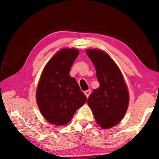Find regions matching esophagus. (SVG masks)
<instances>
[{"label":"esophagus","instance_id":"1","mask_svg":"<svg viewBox=\"0 0 159 159\" xmlns=\"http://www.w3.org/2000/svg\"><path fill=\"white\" fill-rule=\"evenodd\" d=\"M84 94L86 95V97H87V98H88V97L89 96V95L91 94V90H90V89H88V90L85 91L84 92Z\"/></svg>","mask_w":159,"mask_h":159}]
</instances>
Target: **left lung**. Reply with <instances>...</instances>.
<instances>
[{"label":"left lung","instance_id":"obj_1","mask_svg":"<svg viewBox=\"0 0 159 159\" xmlns=\"http://www.w3.org/2000/svg\"><path fill=\"white\" fill-rule=\"evenodd\" d=\"M100 84L88 98V105L97 124L108 129L121 121L127 110L129 95L123 76L113 60L104 52L88 49Z\"/></svg>","mask_w":159,"mask_h":159}]
</instances>
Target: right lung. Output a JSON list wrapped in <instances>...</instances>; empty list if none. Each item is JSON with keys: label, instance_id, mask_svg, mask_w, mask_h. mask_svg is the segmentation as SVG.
Returning <instances> with one entry per match:
<instances>
[{"label": "right lung", "instance_id": "right-lung-1", "mask_svg": "<svg viewBox=\"0 0 159 159\" xmlns=\"http://www.w3.org/2000/svg\"><path fill=\"white\" fill-rule=\"evenodd\" d=\"M76 49H63L43 69L38 84L36 99L45 119L57 126L70 121L75 111L87 101L70 70L78 57Z\"/></svg>", "mask_w": 159, "mask_h": 159}]
</instances>
